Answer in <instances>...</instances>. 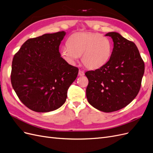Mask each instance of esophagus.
I'll return each instance as SVG.
<instances>
[{"mask_svg":"<svg viewBox=\"0 0 153 153\" xmlns=\"http://www.w3.org/2000/svg\"><path fill=\"white\" fill-rule=\"evenodd\" d=\"M85 75L84 73V71H82V70H80V69H79V71H78V75L79 76H84Z\"/></svg>","mask_w":153,"mask_h":153,"instance_id":"1","label":"esophagus"}]
</instances>
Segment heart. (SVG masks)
<instances>
[{
  "label": "heart",
  "mask_w": 153,
  "mask_h": 153,
  "mask_svg": "<svg viewBox=\"0 0 153 153\" xmlns=\"http://www.w3.org/2000/svg\"><path fill=\"white\" fill-rule=\"evenodd\" d=\"M68 45L60 50L61 57L68 64L74 65L82 55L84 65L91 69L104 66L110 60L112 45L106 37L98 33H76L68 39Z\"/></svg>",
  "instance_id": "heart-1"
}]
</instances>
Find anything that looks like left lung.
I'll list each match as a JSON object with an SVG mask.
<instances>
[{
  "mask_svg": "<svg viewBox=\"0 0 153 153\" xmlns=\"http://www.w3.org/2000/svg\"><path fill=\"white\" fill-rule=\"evenodd\" d=\"M112 38L114 48L108 62L85 75L89 80L86 96L93 107L104 112L119 110L135 98L141 87L144 62L137 46L117 32Z\"/></svg>",
  "mask_w": 153,
  "mask_h": 153,
  "instance_id": "1",
  "label": "left lung"
}]
</instances>
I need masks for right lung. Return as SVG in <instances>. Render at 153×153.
<instances>
[{"instance_id": "1", "label": "right lung", "mask_w": 153, "mask_h": 153, "mask_svg": "<svg viewBox=\"0 0 153 153\" xmlns=\"http://www.w3.org/2000/svg\"><path fill=\"white\" fill-rule=\"evenodd\" d=\"M65 35L61 31L29 39L13 57V88L22 102L34 112L61 107L76 78L78 69L64 61L59 50Z\"/></svg>"}]
</instances>
